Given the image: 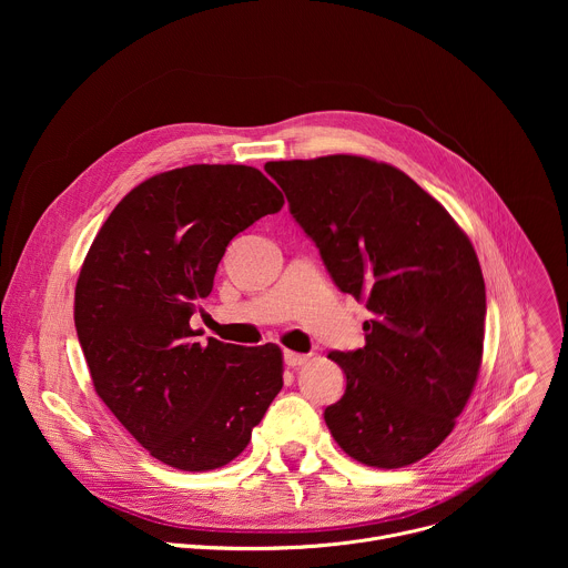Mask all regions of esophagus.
<instances>
[{"instance_id": "esophagus-1", "label": "esophagus", "mask_w": 568, "mask_h": 568, "mask_svg": "<svg viewBox=\"0 0 568 568\" xmlns=\"http://www.w3.org/2000/svg\"><path fill=\"white\" fill-rule=\"evenodd\" d=\"M283 359H285V364L287 366H301V364H305L307 359H310V355H303V353H294V351H285V355H283Z\"/></svg>"}]
</instances>
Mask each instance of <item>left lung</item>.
<instances>
[{"label": "left lung", "instance_id": "8db88e82", "mask_svg": "<svg viewBox=\"0 0 568 568\" xmlns=\"http://www.w3.org/2000/svg\"><path fill=\"white\" fill-rule=\"evenodd\" d=\"M335 285L366 301V344L328 357L346 390L323 414L368 467H404L454 429L483 359L485 283L467 233L390 164L328 154L270 161Z\"/></svg>", "mask_w": 568, "mask_h": 568}]
</instances>
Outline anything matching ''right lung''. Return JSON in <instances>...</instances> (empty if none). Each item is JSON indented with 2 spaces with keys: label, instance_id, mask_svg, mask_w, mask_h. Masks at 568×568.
Listing matches in <instances>:
<instances>
[{
  "label": "right lung",
  "instance_id": "1",
  "mask_svg": "<svg viewBox=\"0 0 568 568\" xmlns=\"http://www.w3.org/2000/svg\"><path fill=\"white\" fill-rule=\"evenodd\" d=\"M283 204L252 166L159 173L116 204L80 267L73 321L94 388L175 469L231 463L283 388L276 344H200L191 328L229 242Z\"/></svg>",
  "mask_w": 568,
  "mask_h": 568
}]
</instances>
